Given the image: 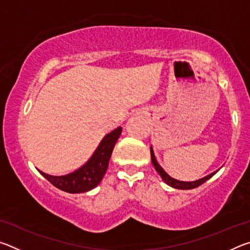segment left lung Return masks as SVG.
I'll list each match as a JSON object with an SVG mask.
<instances>
[{
    "mask_svg": "<svg viewBox=\"0 0 250 250\" xmlns=\"http://www.w3.org/2000/svg\"><path fill=\"white\" fill-rule=\"evenodd\" d=\"M150 150H151V161H152V164H153V167H154V168L156 170V172L159 173L160 176L162 177V180L166 182L167 185H170V186H172V188H177V189H192V188H197V186H200L203 183H205L207 180H209L211 176H214L215 174H216V173L219 170V168H218V170L214 171L213 173H210V174L204 176V177H203V179L196 180V181L185 182V181L175 180V179H173V177H171L170 175H168L167 173L163 170L162 167H161L160 164L158 163V161H156V158H155V155H154L153 147H152V146H151V149Z\"/></svg>",
    "mask_w": 250,
    "mask_h": 250,
    "instance_id": "1",
    "label": "left lung"
}]
</instances>
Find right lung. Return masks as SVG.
Instances as JSON below:
<instances>
[{
	"mask_svg": "<svg viewBox=\"0 0 250 250\" xmlns=\"http://www.w3.org/2000/svg\"><path fill=\"white\" fill-rule=\"evenodd\" d=\"M122 132L121 126L105 134L90 159L77 170L66 175H49L39 170L54 186L67 193H83L95 188L107 172L112 150Z\"/></svg>",
	"mask_w": 250,
	"mask_h": 250,
	"instance_id": "obj_1",
	"label": "right lung"
}]
</instances>
